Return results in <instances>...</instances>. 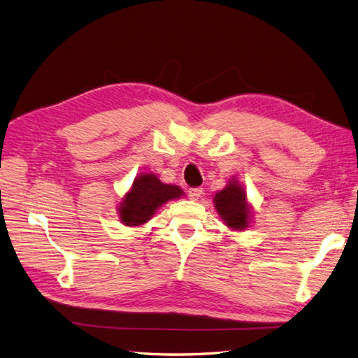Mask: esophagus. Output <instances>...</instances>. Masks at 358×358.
Instances as JSON below:
<instances>
[{
  "instance_id": "34e87169",
  "label": "esophagus",
  "mask_w": 358,
  "mask_h": 358,
  "mask_svg": "<svg viewBox=\"0 0 358 358\" xmlns=\"http://www.w3.org/2000/svg\"><path fill=\"white\" fill-rule=\"evenodd\" d=\"M189 199H191L192 201H196L201 196V194H203V189L201 187H191L189 189Z\"/></svg>"
}]
</instances>
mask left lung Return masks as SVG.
<instances>
[{
	"instance_id": "8db88e82",
	"label": "left lung",
	"mask_w": 358,
	"mask_h": 358,
	"mask_svg": "<svg viewBox=\"0 0 358 358\" xmlns=\"http://www.w3.org/2000/svg\"><path fill=\"white\" fill-rule=\"evenodd\" d=\"M212 201L223 224L231 231L243 232L254 223L252 204L248 200L245 186L235 177L227 181L222 191L215 192Z\"/></svg>"
}]
</instances>
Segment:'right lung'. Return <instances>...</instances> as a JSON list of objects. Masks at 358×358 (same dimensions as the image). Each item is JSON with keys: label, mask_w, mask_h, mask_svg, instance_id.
<instances>
[{"label": "right lung", "mask_w": 358, "mask_h": 358, "mask_svg": "<svg viewBox=\"0 0 358 358\" xmlns=\"http://www.w3.org/2000/svg\"><path fill=\"white\" fill-rule=\"evenodd\" d=\"M185 195L180 186L163 183L154 172H143L136 175L132 186L118 201V222L129 227H140L146 224L167 201L178 200Z\"/></svg>", "instance_id": "1"}]
</instances>
